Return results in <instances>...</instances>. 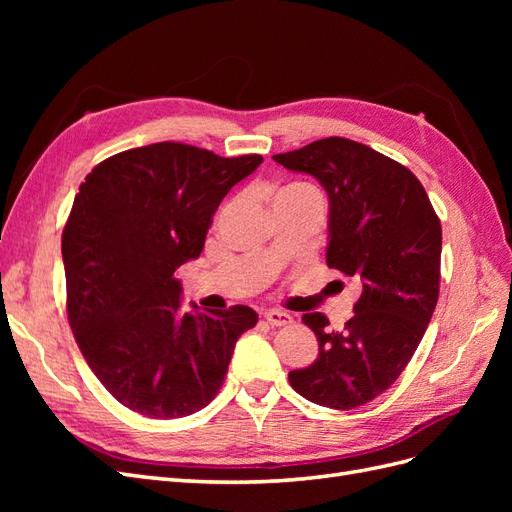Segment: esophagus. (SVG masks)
I'll use <instances>...</instances> for the list:
<instances>
[{
    "label": "esophagus",
    "mask_w": 512,
    "mask_h": 512,
    "mask_svg": "<svg viewBox=\"0 0 512 512\" xmlns=\"http://www.w3.org/2000/svg\"><path fill=\"white\" fill-rule=\"evenodd\" d=\"M265 320L271 327H286V324H292V316L280 312V309H269V312H265Z\"/></svg>",
    "instance_id": "esophagus-1"
}]
</instances>
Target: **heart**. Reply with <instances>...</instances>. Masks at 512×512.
I'll use <instances>...</instances> for the list:
<instances>
[{
    "mask_svg": "<svg viewBox=\"0 0 512 512\" xmlns=\"http://www.w3.org/2000/svg\"><path fill=\"white\" fill-rule=\"evenodd\" d=\"M280 192H314V190L309 188V185H305V183H290V185H286V188L280 190Z\"/></svg>",
    "mask_w": 512,
    "mask_h": 512,
    "instance_id": "1",
    "label": "heart"
}]
</instances>
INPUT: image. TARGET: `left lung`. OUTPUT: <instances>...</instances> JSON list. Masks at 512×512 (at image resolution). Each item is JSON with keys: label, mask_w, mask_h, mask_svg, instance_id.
<instances>
[{"label": "left lung", "mask_w": 512, "mask_h": 512, "mask_svg": "<svg viewBox=\"0 0 512 512\" xmlns=\"http://www.w3.org/2000/svg\"><path fill=\"white\" fill-rule=\"evenodd\" d=\"M273 160L327 190V265L361 284L342 331L320 312L303 316L318 359L290 371V386L324 408H359L401 376L427 331L440 292V220L412 170L350 138L329 136Z\"/></svg>", "instance_id": "1"}]
</instances>
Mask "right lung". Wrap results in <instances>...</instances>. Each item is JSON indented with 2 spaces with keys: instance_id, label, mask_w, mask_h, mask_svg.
Instances as JSON below:
<instances>
[{
  "instance_id": "obj_1",
  "label": "right lung",
  "mask_w": 512,
  "mask_h": 512,
  "mask_svg": "<svg viewBox=\"0 0 512 512\" xmlns=\"http://www.w3.org/2000/svg\"><path fill=\"white\" fill-rule=\"evenodd\" d=\"M260 162L156 143L106 158L81 183L61 235L68 322L126 408L149 418L205 408L237 339L258 322L247 305L183 314L175 273L200 256L222 198Z\"/></svg>"
}]
</instances>
